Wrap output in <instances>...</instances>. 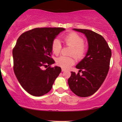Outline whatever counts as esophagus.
Masks as SVG:
<instances>
[{"label":"esophagus","mask_w":122,"mask_h":122,"mask_svg":"<svg viewBox=\"0 0 122 122\" xmlns=\"http://www.w3.org/2000/svg\"><path fill=\"white\" fill-rule=\"evenodd\" d=\"M61 71H66V69H63V68H62V69H61Z\"/></svg>","instance_id":"34e87169"}]
</instances>
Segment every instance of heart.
<instances>
[{
	"label": "heart",
	"mask_w": 122,
	"mask_h": 122,
	"mask_svg": "<svg viewBox=\"0 0 122 122\" xmlns=\"http://www.w3.org/2000/svg\"><path fill=\"white\" fill-rule=\"evenodd\" d=\"M63 41L71 47V55H74L77 59H81L84 56L86 48L84 46V40L81 36L75 33L69 34L63 38ZM61 43L58 39H54L51 44V51L54 54L58 55L61 51ZM76 60L74 56H61L56 59L58 66L64 69H68L75 63Z\"/></svg>",
	"instance_id": "b5f03b06"
}]
</instances>
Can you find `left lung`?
Instances as JSON below:
<instances>
[{"label":"left lung","instance_id":"8db88e82","mask_svg":"<svg viewBox=\"0 0 122 122\" xmlns=\"http://www.w3.org/2000/svg\"><path fill=\"white\" fill-rule=\"evenodd\" d=\"M73 30L85 35L88 48L86 56L76 66L79 69V72L76 74L71 71L68 83L75 94L86 97L96 93L106 79L109 71L112 51L101 35L88 29ZM81 71L82 74L80 75Z\"/></svg>","mask_w":122,"mask_h":122}]
</instances>
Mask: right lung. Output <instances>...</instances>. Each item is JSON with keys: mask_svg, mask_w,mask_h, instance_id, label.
<instances>
[{"mask_svg": "<svg viewBox=\"0 0 122 122\" xmlns=\"http://www.w3.org/2000/svg\"><path fill=\"white\" fill-rule=\"evenodd\" d=\"M62 28H36L23 33L13 50L14 71L24 90L39 97L51 91L61 72L51 58V44L56 36L65 30ZM47 68L44 70L43 68Z\"/></svg>", "mask_w": 122, "mask_h": 122, "instance_id": "right-lung-1", "label": "right lung"}]
</instances>
